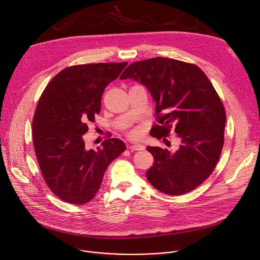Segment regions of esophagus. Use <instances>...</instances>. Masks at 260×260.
<instances>
[{"mask_svg":"<svg viewBox=\"0 0 260 260\" xmlns=\"http://www.w3.org/2000/svg\"><path fill=\"white\" fill-rule=\"evenodd\" d=\"M128 148H129V149H131L132 151H139V150H144V149H145V146H144L143 144L137 143V144L131 145Z\"/></svg>","mask_w":260,"mask_h":260,"instance_id":"esophagus-1","label":"esophagus"}]
</instances>
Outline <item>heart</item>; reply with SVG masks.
<instances>
[{"label": "heart", "mask_w": 260, "mask_h": 260, "mask_svg": "<svg viewBox=\"0 0 260 260\" xmlns=\"http://www.w3.org/2000/svg\"><path fill=\"white\" fill-rule=\"evenodd\" d=\"M129 135H131L132 137H137V136L139 135V131H138V129H133Z\"/></svg>", "instance_id": "1"}]
</instances>
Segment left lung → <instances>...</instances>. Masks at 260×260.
<instances>
[{
  "label": "left lung",
  "mask_w": 260,
  "mask_h": 260,
  "mask_svg": "<svg viewBox=\"0 0 260 260\" xmlns=\"http://www.w3.org/2000/svg\"><path fill=\"white\" fill-rule=\"evenodd\" d=\"M127 78L145 85L156 103L151 136L168 137L174 125L180 140L175 152L147 147L154 157L148 181L169 196L193 190L214 171L224 144L226 114L217 91L202 69L174 58L133 62L120 76Z\"/></svg>",
  "instance_id": "left-lung-1"
}]
</instances>
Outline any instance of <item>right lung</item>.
<instances>
[{
    "instance_id": "right-lung-1",
    "label": "right lung",
    "mask_w": 260,
    "mask_h": 260,
    "mask_svg": "<svg viewBox=\"0 0 260 260\" xmlns=\"http://www.w3.org/2000/svg\"><path fill=\"white\" fill-rule=\"evenodd\" d=\"M127 62H100L68 67L47 84L32 118L37 160L48 188L61 201L83 205L99 191L108 166L124 150L116 138L96 150L86 149L87 122L101 111L106 86Z\"/></svg>"
}]
</instances>
